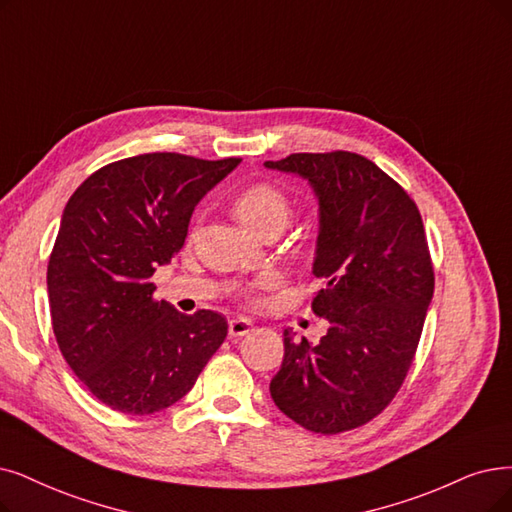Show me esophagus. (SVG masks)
Here are the masks:
<instances>
[{"mask_svg":"<svg viewBox=\"0 0 512 512\" xmlns=\"http://www.w3.org/2000/svg\"><path fill=\"white\" fill-rule=\"evenodd\" d=\"M252 330V321L245 319V317H233L229 321V336L237 338V336H245Z\"/></svg>","mask_w":512,"mask_h":512,"instance_id":"34e87169","label":"esophagus"}]
</instances>
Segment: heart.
<instances>
[{
	"label": "heart",
	"mask_w": 512,
	"mask_h": 512,
	"mask_svg": "<svg viewBox=\"0 0 512 512\" xmlns=\"http://www.w3.org/2000/svg\"><path fill=\"white\" fill-rule=\"evenodd\" d=\"M233 212L245 229L258 233L267 227L283 229L290 222L292 203L288 195L275 185L256 182V185L243 189L235 197Z\"/></svg>",
	"instance_id": "obj_1"
}]
</instances>
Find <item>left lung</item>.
Returning <instances> with one entry per match:
<instances>
[{
	"mask_svg": "<svg viewBox=\"0 0 512 512\" xmlns=\"http://www.w3.org/2000/svg\"><path fill=\"white\" fill-rule=\"evenodd\" d=\"M264 168L309 182L319 203L313 275L325 288L317 342L283 332L271 380L279 410L306 431L336 435L378 416L410 370L435 275L416 203L357 153H294Z\"/></svg>",
	"mask_w": 512,
	"mask_h": 512,
	"instance_id": "1",
	"label": "left lung"
}]
</instances>
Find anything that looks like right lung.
Listing matches in <instances>:
<instances>
[{
	"label": "right lung",
	"mask_w": 512,
	"mask_h": 512,
	"mask_svg": "<svg viewBox=\"0 0 512 512\" xmlns=\"http://www.w3.org/2000/svg\"><path fill=\"white\" fill-rule=\"evenodd\" d=\"M147 153L100 168L67 201L48 262L58 349L111 410L145 416L185 397L227 338L214 311L153 300L151 275L185 245L197 203L237 166Z\"/></svg>",
	"instance_id": "right-lung-1"
}]
</instances>
